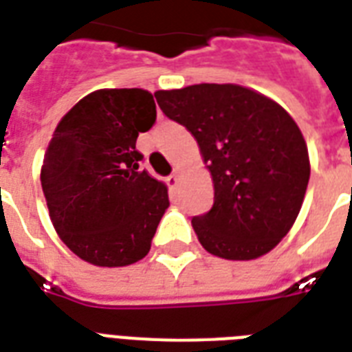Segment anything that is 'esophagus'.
Listing matches in <instances>:
<instances>
[{"instance_id": "esophagus-1", "label": "esophagus", "mask_w": 352, "mask_h": 352, "mask_svg": "<svg viewBox=\"0 0 352 352\" xmlns=\"http://www.w3.org/2000/svg\"><path fill=\"white\" fill-rule=\"evenodd\" d=\"M166 184H168L170 190H177V186H179V177H177V173H171V175L166 179Z\"/></svg>"}]
</instances>
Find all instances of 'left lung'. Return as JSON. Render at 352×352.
Masks as SVG:
<instances>
[{
	"label": "left lung",
	"mask_w": 352,
	"mask_h": 352,
	"mask_svg": "<svg viewBox=\"0 0 352 352\" xmlns=\"http://www.w3.org/2000/svg\"><path fill=\"white\" fill-rule=\"evenodd\" d=\"M157 104L197 140L214 182V206L193 217L212 256L250 261L265 256L294 225L311 160L303 133L268 96L237 84L160 89Z\"/></svg>",
	"instance_id": "obj_1"
}]
</instances>
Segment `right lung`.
<instances>
[{"mask_svg": "<svg viewBox=\"0 0 352 352\" xmlns=\"http://www.w3.org/2000/svg\"><path fill=\"white\" fill-rule=\"evenodd\" d=\"M157 118L146 89H96L58 122L41 166L49 217L73 254L127 267L151 248L170 206L168 186L138 170V133Z\"/></svg>", "mask_w": 352, "mask_h": 352, "instance_id": "1", "label": "right lung"}]
</instances>
